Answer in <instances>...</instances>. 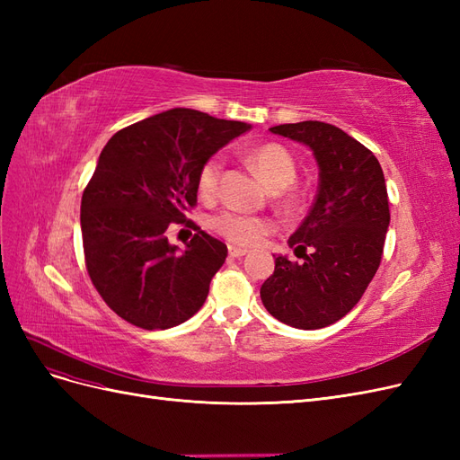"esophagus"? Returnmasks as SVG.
I'll return each mask as SVG.
<instances>
[{"instance_id": "esophagus-1", "label": "esophagus", "mask_w": 460, "mask_h": 460, "mask_svg": "<svg viewBox=\"0 0 460 460\" xmlns=\"http://www.w3.org/2000/svg\"><path fill=\"white\" fill-rule=\"evenodd\" d=\"M228 253H230V257H243V255L247 253V249L235 247V245H228Z\"/></svg>"}]
</instances>
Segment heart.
<instances>
[{
  "mask_svg": "<svg viewBox=\"0 0 460 460\" xmlns=\"http://www.w3.org/2000/svg\"><path fill=\"white\" fill-rule=\"evenodd\" d=\"M247 161L259 176L274 190L288 188L296 180L297 164L291 151L276 142L259 144L247 151ZM222 171V159L218 155L208 157L198 174V190L203 198H215ZM211 228L222 238L235 245H255L264 235L274 230V222L264 217H255L234 211H220L211 218Z\"/></svg>",
  "mask_w": 460,
  "mask_h": 460,
  "instance_id": "obj_1",
  "label": "heart"
}]
</instances>
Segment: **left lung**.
Returning a JSON list of instances; mask_svg holds the SVG:
<instances>
[{
  "label": "left lung",
  "instance_id": "1",
  "mask_svg": "<svg viewBox=\"0 0 460 460\" xmlns=\"http://www.w3.org/2000/svg\"><path fill=\"white\" fill-rule=\"evenodd\" d=\"M270 132L313 149L318 191L309 215L288 240L305 261L278 255L272 276L261 286V299L280 323L318 330L355 307L380 267L389 226L385 180L374 153L333 124L303 120Z\"/></svg>",
  "mask_w": 460,
  "mask_h": 460
}]
</instances>
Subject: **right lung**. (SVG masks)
<instances>
[{"label":"right lung","instance_id":"right-lung-1","mask_svg":"<svg viewBox=\"0 0 460 460\" xmlns=\"http://www.w3.org/2000/svg\"><path fill=\"white\" fill-rule=\"evenodd\" d=\"M249 124L171 109L119 130L82 193L80 226L90 280L127 323L166 330L207 299L228 249L198 226L184 252L169 243L172 222L198 203L201 164Z\"/></svg>","mask_w":460,"mask_h":460}]
</instances>
